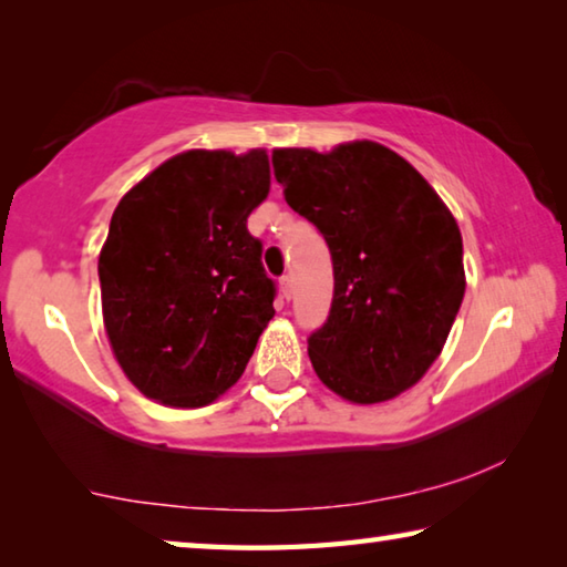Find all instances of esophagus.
Returning <instances> with one entry per match:
<instances>
[{
	"label": "esophagus",
	"mask_w": 567,
	"mask_h": 567,
	"mask_svg": "<svg viewBox=\"0 0 567 567\" xmlns=\"http://www.w3.org/2000/svg\"><path fill=\"white\" fill-rule=\"evenodd\" d=\"M280 292H282V297H285V300H290V297H292V277H282V280H280Z\"/></svg>",
	"instance_id": "1"
}]
</instances>
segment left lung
Instances as JSON below:
<instances>
[{"label":"left lung","mask_w":567,"mask_h":567,"mask_svg":"<svg viewBox=\"0 0 567 567\" xmlns=\"http://www.w3.org/2000/svg\"><path fill=\"white\" fill-rule=\"evenodd\" d=\"M272 167L287 205L332 255L330 318L307 340L315 372L354 405L398 398L433 368L463 302L453 213L408 159L372 140L280 147Z\"/></svg>","instance_id":"8db88e82"}]
</instances>
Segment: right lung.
<instances>
[{"instance_id": "add662e5", "label": "right lung", "mask_w": 567, "mask_h": 567, "mask_svg": "<svg viewBox=\"0 0 567 567\" xmlns=\"http://www.w3.org/2000/svg\"><path fill=\"white\" fill-rule=\"evenodd\" d=\"M270 195L267 150H187L114 207L100 252L102 320L142 395L205 408L243 378L275 315L247 217Z\"/></svg>"}]
</instances>
